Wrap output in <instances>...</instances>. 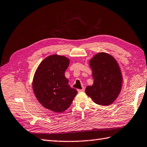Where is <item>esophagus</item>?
<instances>
[{
    "instance_id": "obj_1",
    "label": "esophagus",
    "mask_w": 147,
    "mask_h": 147,
    "mask_svg": "<svg viewBox=\"0 0 147 147\" xmlns=\"http://www.w3.org/2000/svg\"><path fill=\"white\" fill-rule=\"evenodd\" d=\"M84 88H82V89H78L77 90V91L78 92H84Z\"/></svg>"
}]
</instances>
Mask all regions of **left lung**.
I'll return each mask as SVG.
<instances>
[{
  "label": "left lung",
  "mask_w": 147,
  "mask_h": 147,
  "mask_svg": "<svg viewBox=\"0 0 147 147\" xmlns=\"http://www.w3.org/2000/svg\"><path fill=\"white\" fill-rule=\"evenodd\" d=\"M94 84L85 93L95 103L108 106L115 102L122 87L123 77L119 63L109 53L99 52L89 60Z\"/></svg>",
  "instance_id": "left-lung-1"
}]
</instances>
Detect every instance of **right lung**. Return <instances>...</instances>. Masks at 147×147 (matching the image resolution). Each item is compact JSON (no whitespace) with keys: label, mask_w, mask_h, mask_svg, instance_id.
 Returning <instances> with one entry per match:
<instances>
[{"label":"right lung","mask_w":147,"mask_h":147,"mask_svg":"<svg viewBox=\"0 0 147 147\" xmlns=\"http://www.w3.org/2000/svg\"><path fill=\"white\" fill-rule=\"evenodd\" d=\"M70 60L57 54L42 60L35 71L32 88L40 104L55 113H62L70 106L77 91L69 85L65 71Z\"/></svg>","instance_id":"obj_1"}]
</instances>
